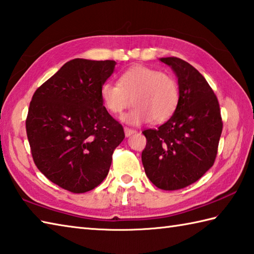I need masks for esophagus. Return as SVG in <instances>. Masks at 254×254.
<instances>
[{
  "mask_svg": "<svg viewBox=\"0 0 254 254\" xmlns=\"http://www.w3.org/2000/svg\"><path fill=\"white\" fill-rule=\"evenodd\" d=\"M124 133H126V136H130L132 135V134L136 133L135 130H133V128H130V127H124Z\"/></svg>",
  "mask_w": 254,
  "mask_h": 254,
  "instance_id": "esophagus-1",
  "label": "esophagus"
}]
</instances>
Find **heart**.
Wrapping results in <instances>:
<instances>
[{"label": "heart", "instance_id": "1", "mask_svg": "<svg viewBox=\"0 0 254 254\" xmlns=\"http://www.w3.org/2000/svg\"><path fill=\"white\" fill-rule=\"evenodd\" d=\"M100 98L107 110L113 114L121 113L134 103L132 110L121 119L136 126L150 120H167L178 104L180 89L172 74L151 67L134 66L121 74L118 84L103 82Z\"/></svg>", "mask_w": 254, "mask_h": 254}]
</instances>
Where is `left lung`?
Masks as SVG:
<instances>
[{"mask_svg": "<svg viewBox=\"0 0 254 254\" xmlns=\"http://www.w3.org/2000/svg\"><path fill=\"white\" fill-rule=\"evenodd\" d=\"M160 61L175 72L180 100L170 120L143 131L142 163L156 187L177 190L197 182L213 165L222 120L216 94L196 68L177 57Z\"/></svg>", "mask_w": 254, "mask_h": 254, "instance_id": "1", "label": "left lung"}]
</instances>
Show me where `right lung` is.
<instances>
[{
  "label": "right lung",
  "mask_w": 254,
  "mask_h": 254,
  "mask_svg": "<svg viewBox=\"0 0 254 254\" xmlns=\"http://www.w3.org/2000/svg\"><path fill=\"white\" fill-rule=\"evenodd\" d=\"M116 64L72 59L32 98L26 133L33 160L64 190L81 193L100 185L110 170L113 151L123 141L122 126L100 98L101 84Z\"/></svg>",
  "instance_id": "add662e5"
}]
</instances>
